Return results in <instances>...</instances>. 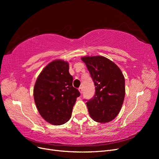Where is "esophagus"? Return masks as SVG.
<instances>
[{
	"label": "esophagus",
	"instance_id": "34e87169",
	"mask_svg": "<svg viewBox=\"0 0 159 159\" xmlns=\"http://www.w3.org/2000/svg\"><path fill=\"white\" fill-rule=\"evenodd\" d=\"M79 91L80 92L81 95L83 93V89H82V88H79Z\"/></svg>",
	"mask_w": 159,
	"mask_h": 159
}]
</instances>
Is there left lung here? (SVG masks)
Instances as JSON below:
<instances>
[{
    "label": "left lung",
    "instance_id": "obj_1",
    "mask_svg": "<svg viewBox=\"0 0 159 159\" xmlns=\"http://www.w3.org/2000/svg\"><path fill=\"white\" fill-rule=\"evenodd\" d=\"M95 86V95L86 103L93 121H111L121 111L125 95V78L114 62L102 56L81 57Z\"/></svg>",
    "mask_w": 159,
    "mask_h": 159
}]
</instances>
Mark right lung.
<instances>
[{
	"instance_id": "1",
	"label": "right lung",
	"mask_w": 159,
	"mask_h": 159,
	"mask_svg": "<svg viewBox=\"0 0 159 159\" xmlns=\"http://www.w3.org/2000/svg\"><path fill=\"white\" fill-rule=\"evenodd\" d=\"M69 63L62 60L51 61L38 75L34 87V99L38 112L54 125L68 122L79 91L72 85Z\"/></svg>"
}]
</instances>
